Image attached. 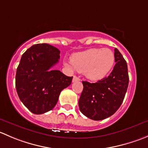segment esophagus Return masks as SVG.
<instances>
[{"label":"esophagus","mask_w":148,"mask_h":148,"mask_svg":"<svg viewBox=\"0 0 148 148\" xmlns=\"http://www.w3.org/2000/svg\"><path fill=\"white\" fill-rule=\"evenodd\" d=\"M78 81H80V79L79 78V77H77V76H74L72 79L73 82H78Z\"/></svg>","instance_id":"1"}]
</instances>
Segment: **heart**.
I'll return each mask as SVG.
<instances>
[{"instance_id": "1", "label": "heart", "mask_w": 148, "mask_h": 148, "mask_svg": "<svg viewBox=\"0 0 148 148\" xmlns=\"http://www.w3.org/2000/svg\"><path fill=\"white\" fill-rule=\"evenodd\" d=\"M71 62L77 71L83 72L89 79L97 82L110 72L114 64V54L109 49H90L73 54ZM67 66L73 69L71 66Z\"/></svg>"}]
</instances>
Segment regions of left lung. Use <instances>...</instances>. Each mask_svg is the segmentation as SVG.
<instances>
[{"label":"left lung","instance_id":"obj_1","mask_svg":"<svg viewBox=\"0 0 148 148\" xmlns=\"http://www.w3.org/2000/svg\"><path fill=\"white\" fill-rule=\"evenodd\" d=\"M116 64L110 76L96 83L82 82L84 89L79 100L81 112L93 120H102L120 108L128 84L127 64L117 49H114Z\"/></svg>","mask_w":148,"mask_h":148}]
</instances>
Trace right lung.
<instances>
[{
	"instance_id": "right-lung-1",
	"label": "right lung",
	"mask_w": 148,
	"mask_h": 148,
	"mask_svg": "<svg viewBox=\"0 0 148 148\" xmlns=\"http://www.w3.org/2000/svg\"><path fill=\"white\" fill-rule=\"evenodd\" d=\"M60 51L48 44H34L22 55L16 75L19 99L36 114L51 110L73 77L51 69L59 62Z\"/></svg>"
}]
</instances>
